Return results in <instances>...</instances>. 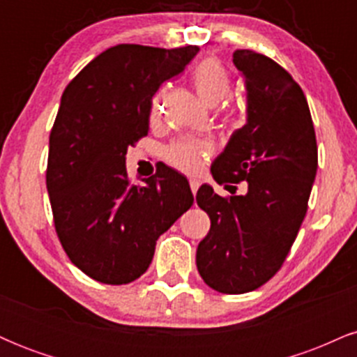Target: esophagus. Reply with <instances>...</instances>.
Returning <instances> with one entry per match:
<instances>
[{
    "label": "esophagus",
    "mask_w": 357,
    "mask_h": 357,
    "mask_svg": "<svg viewBox=\"0 0 357 357\" xmlns=\"http://www.w3.org/2000/svg\"><path fill=\"white\" fill-rule=\"evenodd\" d=\"M190 186H191L192 195H196V191H198V188H199V181H198V179H191Z\"/></svg>",
    "instance_id": "1"
}]
</instances>
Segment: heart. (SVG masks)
<instances>
[{
    "mask_svg": "<svg viewBox=\"0 0 357 357\" xmlns=\"http://www.w3.org/2000/svg\"><path fill=\"white\" fill-rule=\"evenodd\" d=\"M192 85L199 99L206 105H216L227 99L231 92V80L223 65L215 59L199 61L191 73ZM162 90L151 102V121H158L161 116ZM211 153V146L204 141H178L166 149V161L183 173L195 174L202 169L204 159Z\"/></svg>",
    "mask_w": 357,
    "mask_h": 357,
    "instance_id": "1",
    "label": "heart"
}]
</instances>
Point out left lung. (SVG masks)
<instances>
[{
    "label": "left lung",
    "instance_id": "obj_1",
    "mask_svg": "<svg viewBox=\"0 0 357 357\" xmlns=\"http://www.w3.org/2000/svg\"><path fill=\"white\" fill-rule=\"evenodd\" d=\"M233 63L247 87V124L231 134L211 166L230 198L210 184L196 192L211 228L196 250L204 284L221 294L252 292L289 255L307 213L317 173V142L307 99L277 61L236 50ZM247 181L243 195L235 183Z\"/></svg>",
    "mask_w": 357,
    "mask_h": 357
}]
</instances>
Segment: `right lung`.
Returning a JSON list of instances; mask_svg holds the SVG:
<instances>
[{"mask_svg": "<svg viewBox=\"0 0 357 357\" xmlns=\"http://www.w3.org/2000/svg\"><path fill=\"white\" fill-rule=\"evenodd\" d=\"M198 52L196 45H116L63 90L47 190L61 247L93 280L122 285L141 277L155 241L195 202L188 179L171 167L130 184L126 154L149 130L154 93Z\"/></svg>", "mask_w": 357, "mask_h": 357, "instance_id": "right-lung-1", "label": "right lung"}]
</instances>
